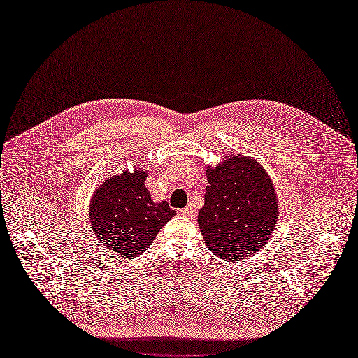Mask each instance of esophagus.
<instances>
[{
    "label": "esophagus",
    "mask_w": 358,
    "mask_h": 358,
    "mask_svg": "<svg viewBox=\"0 0 358 358\" xmlns=\"http://www.w3.org/2000/svg\"><path fill=\"white\" fill-rule=\"evenodd\" d=\"M180 214H181V215H184V217H191V215L194 214V210H192V207H191V206H187L185 208L180 210Z\"/></svg>",
    "instance_id": "34e87169"
}]
</instances>
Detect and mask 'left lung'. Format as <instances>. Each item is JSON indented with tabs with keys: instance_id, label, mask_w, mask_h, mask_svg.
I'll use <instances>...</instances> for the list:
<instances>
[{
	"instance_id": "1",
	"label": "left lung",
	"mask_w": 358,
	"mask_h": 358,
	"mask_svg": "<svg viewBox=\"0 0 358 358\" xmlns=\"http://www.w3.org/2000/svg\"><path fill=\"white\" fill-rule=\"evenodd\" d=\"M206 202L198 225L206 245L224 262L258 253L278 222L276 191L265 169L249 156H227L207 167Z\"/></svg>"
}]
</instances>
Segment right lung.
<instances>
[{"mask_svg": "<svg viewBox=\"0 0 358 358\" xmlns=\"http://www.w3.org/2000/svg\"><path fill=\"white\" fill-rule=\"evenodd\" d=\"M145 170H124L101 184L90 199V225L106 249L120 258H137L176 215L166 201L152 202Z\"/></svg>", "mask_w": 358, "mask_h": 358, "instance_id": "obj_1", "label": "right lung"}]
</instances>
